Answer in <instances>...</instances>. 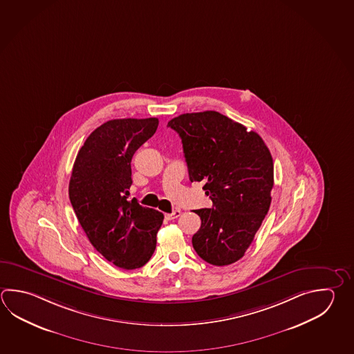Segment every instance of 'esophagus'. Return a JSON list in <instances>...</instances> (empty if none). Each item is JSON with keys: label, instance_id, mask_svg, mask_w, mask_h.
<instances>
[{"label": "esophagus", "instance_id": "34e87169", "mask_svg": "<svg viewBox=\"0 0 354 354\" xmlns=\"http://www.w3.org/2000/svg\"><path fill=\"white\" fill-rule=\"evenodd\" d=\"M180 209H176V210H174L171 213L165 214V218H167V221H173V219H176L178 216H180Z\"/></svg>", "mask_w": 354, "mask_h": 354}]
</instances>
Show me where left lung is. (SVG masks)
I'll list each match as a JSON object with an SVG mask.
<instances>
[{
    "instance_id": "obj_1",
    "label": "left lung",
    "mask_w": 354,
    "mask_h": 354,
    "mask_svg": "<svg viewBox=\"0 0 354 354\" xmlns=\"http://www.w3.org/2000/svg\"><path fill=\"white\" fill-rule=\"evenodd\" d=\"M179 133L189 179L201 181L213 207L195 210L201 227L193 247L223 267L243 258L270 207L274 165L255 131L216 111L183 113L167 122Z\"/></svg>"
}]
</instances>
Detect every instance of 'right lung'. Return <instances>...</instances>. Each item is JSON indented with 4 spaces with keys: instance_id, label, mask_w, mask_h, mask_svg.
I'll return each mask as SVG.
<instances>
[{
    "instance_id": "right-lung-1",
    "label": "right lung",
    "mask_w": 354,
    "mask_h": 354,
    "mask_svg": "<svg viewBox=\"0 0 354 354\" xmlns=\"http://www.w3.org/2000/svg\"><path fill=\"white\" fill-rule=\"evenodd\" d=\"M158 125L156 118L115 119L95 129L77 153L68 184L71 205L93 247L127 270L151 258L164 221L160 212L127 199L133 153Z\"/></svg>"
}]
</instances>
